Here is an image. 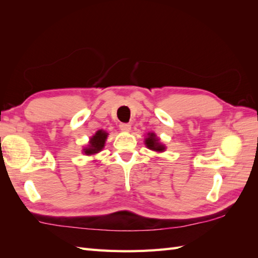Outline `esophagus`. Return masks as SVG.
<instances>
[{
	"mask_svg": "<svg viewBox=\"0 0 258 258\" xmlns=\"http://www.w3.org/2000/svg\"><path fill=\"white\" fill-rule=\"evenodd\" d=\"M119 128L122 132H125V133H128L131 131V124H127V123H122L119 124Z\"/></svg>",
	"mask_w": 258,
	"mask_h": 258,
	"instance_id": "1",
	"label": "esophagus"
}]
</instances>
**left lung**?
<instances>
[{"mask_svg": "<svg viewBox=\"0 0 258 258\" xmlns=\"http://www.w3.org/2000/svg\"><path fill=\"white\" fill-rule=\"evenodd\" d=\"M144 144L146 145V147L149 150H152L154 152H164L166 150V146L161 143L160 139L157 138L155 133L150 132L147 133L146 139L144 140Z\"/></svg>", "mask_w": 258, "mask_h": 258, "instance_id": "8db88e82", "label": "left lung"}]
</instances>
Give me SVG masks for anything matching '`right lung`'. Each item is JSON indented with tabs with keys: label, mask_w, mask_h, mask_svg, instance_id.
Here are the masks:
<instances>
[{
	"label": "right lung",
	"mask_w": 258,
	"mask_h": 258,
	"mask_svg": "<svg viewBox=\"0 0 258 258\" xmlns=\"http://www.w3.org/2000/svg\"><path fill=\"white\" fill-rule=\"evenodd\" d=\"M107 136H108V133L106 131L98 130L97 132L90 139L89 144H87L86 147H84L82 152H83L87 156L95 155L97 153H100L104 149V146H105Z\"/></svg>",
	"instance_id": "1"
}]
</instances>
